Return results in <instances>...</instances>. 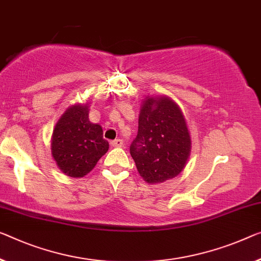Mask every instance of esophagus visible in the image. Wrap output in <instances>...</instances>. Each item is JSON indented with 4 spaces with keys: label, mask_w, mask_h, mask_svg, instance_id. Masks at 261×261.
Returning <instances> with one entry per match:
<instances>
[{
    "label": "esophagus",
    "mask_w": 261,
    "mask_h": 261,
    "mask_svg": "<svg viewBox=\"0 0 261 261\" xmlns=\"http://www.w3.org/2000/svg\"><path fill=\"white\" fill-rule=\"evenodd\" d=\"M112 147H122L123 146V141L121 139H115L113 141L111 142Z\"/></svg>",
    "instance_id": "34e87169"
}]
</instances>
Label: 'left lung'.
Masks as SVG:
<instances>
[{
	"instance_id": "1",
	"label": "left lung",
	"mask_w": 261,
	"mask_h": 261,
	"mask_svg": "<svg viewBox=\"0 0 261 261\" xmlns=\"http://www.w3.org/2000/svg\"><path fill=\"white\" fill-rule=\"evenodd\" d=\"M130 155L147 183L174 178L186 167L191 139L181 108L168 97H147L139 115Z\"/></svg>"
}]
</instances>
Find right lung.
<instances>
[{"mask_svg":"<svg viewBox=\"0 0 261 261\" xmlns=\"http://www.w3.org/2000/svg\"><path fill=\"white\" fill-rule=\"evenodd\" d=\"M108 150L102 128L89 120V105L75 103L65 111L52 133L51 153L64 174L84 177Z\"/></svg>","mask_w":261,"mask_h":261,"instance_id":"add662e5","label":"right lung"}]
</instances>
